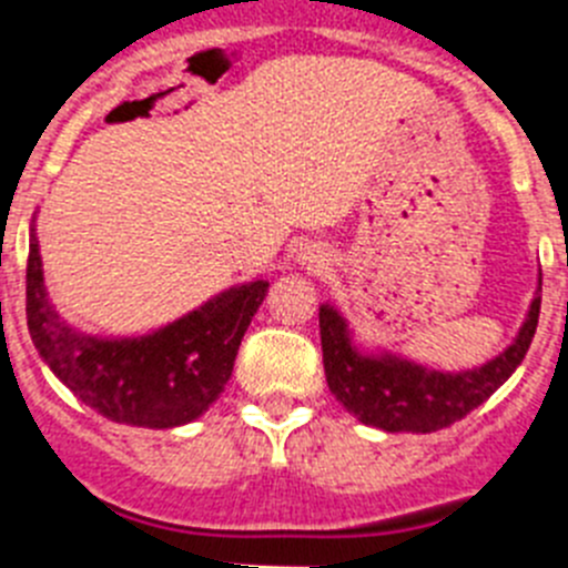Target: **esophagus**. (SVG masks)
Here are the masks:
<instances>
[{
  "mask_svg": "<svg viewBox=\"0 0 568 568\" xmlns=\"http://www.w3.org/2000/svg\"><path fill=\"white\" fill-rule=\"evenodd\" d=\"M324 253L321 250H304V255H301V264H307V270H318L324 267Z\"/></svg>",
  "mask_w": 568,
  "mask_h": 568,
  "instance_id": "esophagus-1",
  "label": "esophagus"
}]
</instances>
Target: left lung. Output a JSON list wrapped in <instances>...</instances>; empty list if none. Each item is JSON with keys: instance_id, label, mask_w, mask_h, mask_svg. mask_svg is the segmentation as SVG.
<instances>
[{"instance_id": "8db88e82", "label": "left lung", "mask_w": 568, "mask_h": 568, "mask_svg": "<svg viewBox=\"0 0 568 568\" xmlns=\"http://www.w3.org/2000/svg\"><path fill=\"white\" fill-rule=\"evenodd\" d=\"M538 315L540 295H535L518 338L504 353L475 369L438 373L398 355L358 353L344 315L321 304V349L329 393L361 424L384 433H438L478 409L518 369L538 329Z\"/></svg>"}]
</instances>
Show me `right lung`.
I'll return each instance as SVG.
<instances>
[{"label": "right lung", "mask_w": 568, "mask_h": 568, "mask_svg": "<svg viewBox=\"0 0 568 568\" xmlns=\"http://www.w3.org/2000/svg\"><path fill=\"white\" fill-rule=\"evenodd\" d=\"M267 281L239 284L184 318L139 338H99L64 324L44 290L37 230L30 227L28 329L44 364L82 404L115 424L173 429L210 409L233 375Z\"/></svg>", "instance_id": "right-lung-1"}]
</instances>
